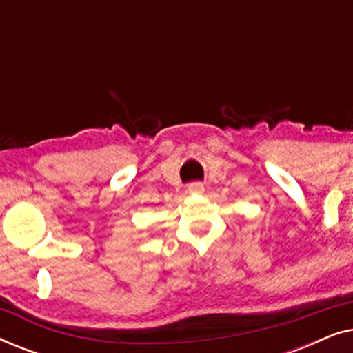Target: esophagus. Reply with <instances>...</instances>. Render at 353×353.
I'll return each instance as SVG.
<instances>
[{"label": "esophagus", "instance_id": "34e87169", "mask_svg": "<svg viewBox=\"0 0 353 353\" xmlns=\"http://www.w3.org/2000/svg\"><path fill=\"white\" fill-rule=\"evenodd\" d=\"M188 192H190V194H202V192H204V185L199 181L190 183V185H188Z\"/></svg>", "mask_w": 353, "mask_h": 353}]
</instances>
